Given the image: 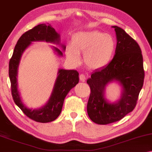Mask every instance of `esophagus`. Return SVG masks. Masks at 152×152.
Instances as JSON below:
<instances>
[{
    "label": "esophagus",
    "mask_w": 152,
    "mask_h": 152,
    "mask_svg": "<svg viewBox=\"0 0 152 152\" xmlns=\"http://www.w3.org/2000/svg\"><path fill=\"white\" fill-rule=\"evenodd\" d=\"M86 75L84 74H80L79 75V79H80L81 81H85L86 80Z\"/></svg>",
    "instance_id": "esophagus-1"
}]
</instances>
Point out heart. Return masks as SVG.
Wrapping results in <instances>:
<instances>
[{"mask_svg": "<svg viewBox=\"0 0 152 152\" xmlns=\"http://www.w3.org/2000/svg\"><path fill=\"white\" fill-rule=\"evenodd\" d=\"M116 43L113 37L104 32L92 30L75 34L72 43L66 48V56L71 62H80L79 53H83V62L88 68H103L113 58Z\"/></svg>", "mask_w": 152, "mask_h": 152, "instance_id": "obj_1", "label": "heart"}]
</instances>
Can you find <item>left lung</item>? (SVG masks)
I'll return each instance as SVG.
<instances>
[{
    "instance_id": "8db88e82",
    "label": "left lung",
    "mask_w": 152,
    "mask_h": 152,
    "mask_svg": "<svg viewBox=\"0 0 152 152\" xmlns=\"http://www.w3.org/2000/svg\"><path fill=\"white\" fill-rule=\"evenodd\" d=\"M117 37L115 55L107 66L96 70L87 80L90 95L87 111L90 120L98 124H108L122 120L136 107L143 85V56L139 44L121 28L113 26ZM119 81L123 92L117 104H109L104 96L105 86Z\"/></svg>"
}]
</instances>
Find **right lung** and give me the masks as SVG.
I'll list each match as a JSON object with an SVG mask.
<instances>
[{
    "instance_id": "add662e5",
    "label": "right lung",
    "mask_w": 152,
    "mask_h": 152,
    "mask_svg": "<svg viewBox=\"0 0 152 152\" xmlns=\"http://www.w3.org/2000/svg\"><path fill=\"white\" fill-rule=\"evenodd\" d=\"M60 35L50 24H41L28 30L18 39L9 64V75L11 81V94L15 103L26 115L35 122L47 123L55 120L61 113L65 97L72 88L79 82V73L76 70L60 69L52 94L48 103L39 109L27 108L21 101L17 88V71L20 60L24 51L32 41H45L59 43ZM63 50L66 47L62 45ZM54 50L58 55L62 52L58 48Z\"/></svg>"
}]
</instances>
